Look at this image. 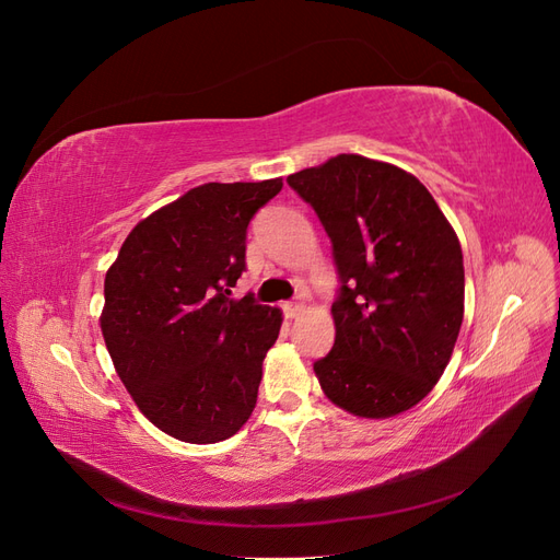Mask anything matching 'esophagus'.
I'll use <instances>...</instances> for the list:
<instances>
[{
  "instance_id": "34e87169",
  "label": "esophagus",
  "mask_w": 560,
  "mask_h": 560,
  "mask_svg": "<svg viewBox=\"0 0 560 560\" xmlns=\"http://www.w3.org/2000/svg\"><path fill=\"white\" fill-rule=\"evenodd\" d=\"M303 311H306V306H303L301 301H287L284 303V315L287 317H299Z\"/></svg>"
}]
</instances>
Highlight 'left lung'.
I'll return each instance as SVG.
<instances>
[{"instance_id": "left-lung-1", "label": "left lung", "mask_w": 560, "mask_h": 560, "mask_svg": "<svg viewBox=\"0 0 560 560\" xmlns=\"http://www.w3.org/2000/svg\"><path fill=\"white\" fill-rule=\"evenodd\" d=\"M331 241L334 348L313 364L325 395L362 418L411 409L442 378L465 311L457 235L397 165L341 154L287 177Z\"/></svg>"}]
</instances>
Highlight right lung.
Listing matches in <instances>:
<instances>
[{"instance_id":"right-lung-1","label":"right lung","mask_w":560,"mask_h":560,"mask_svg":"<svg viewBox=\"0 0 560 560\" xmlns=\"http://www.w3.org/2000/svg\"><path fill=\"white\" fill-rule=\"evenodd\" d=\"M280 189V177L196 186L142 219L107 270L100 327L116 374L179 442H224L257 404L282 313L231 287L252 217Z\"/></svg>"}]
</instances>
